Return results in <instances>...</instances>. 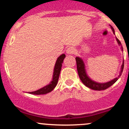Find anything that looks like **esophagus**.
<instances>
[{"label":"esophagus","instance_id":"obj_1","mask_svg":"<svg viewBox=\"0 0 129 129\" xmlns=\"http://www.w3.org/2000/svg\"><path fill=\"white\" fill-rule=\"evenodd\" d=\"M75 51V48L73 47H70L66 50V53L69 54H73Z\"/></svg>","mask_w":129,"mask_h":129}]
</instances>
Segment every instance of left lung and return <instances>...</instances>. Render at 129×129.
I'll return each instance as SVG.
<instances>
[{"instance_id": "1", "label": "left lung", "mask_w": 129, "mask_h": 129, "mask_svg": "<svg viewBox=\"0 0 129 129\" xmlns=\"http://www.w3.org/2000/svg\"><path fill=\"white\" fill-rule=\"evenodd\" d=\"M112 31H113V33L115 34V30H114L113 28L112 27ZM116 40L118 44L121 45V42L120 41H119V40L117 39V38H116ZM121 48H122V50H123L122 47H121ZM76 65H77V70H78V75H79L80 79L81 80L82 83H83L85 86H87V87H88V88L94 90H104L107 89V88H109V87L112 86L114 83H115V82H116L117 80L119 79V77L121 76L124 69V61H123L122 66H121L120 74H119V75L118 76V78H115V79H113L112 81H109V82H106V83L100 84V83H97V82H94V81H93L92 80L90 79V78L87 76V74L85 73L84 63L83 62V61H82V60L81 59V58H79V57H76Z\"/></svg>"}]
</instances>
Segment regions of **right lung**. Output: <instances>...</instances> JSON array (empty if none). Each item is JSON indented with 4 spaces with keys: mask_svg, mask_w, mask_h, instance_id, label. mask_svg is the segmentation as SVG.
Masks as SVG:
<instances>
[{
    "mask_svg": "<svg viewBox=\"0 0 129 129\" xmlns=\"http://www.w3.org/2000/svg\"><path fill=\"white\" fill-rule=\"evenodd\" d=\"M65 57H66V55L64 54H62L57 58L54 69L53 80L50 82V84H48L47 86L41 88V89L35 91H32V92H29V93L33 94H44L52 91L55 88V87L57 84V82H58L60 72V70H61L62 63Z\"/></svg>",
    "mask_w": 129,
    "mask_h": 129,
    "instance_id": "right-lung-1",
    "label": "right lung"
}]
</instances>
